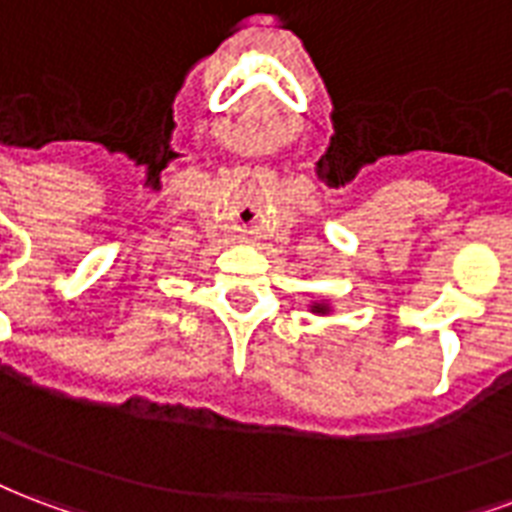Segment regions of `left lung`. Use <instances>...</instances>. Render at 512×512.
<instances>
[{
    "mask_svg": "<svg viewBox=\"0 0 512 512\" xmlns=\"http://www.w3.org/2000/svg\"><path fill=\"white\" fill-rule=\"evenodd\" d=\"M310 313H313V315H332V305H329L326 299H321V302H313V305H310Z\"/></svg>",
    "mask_w": 512,
    "mask_h": 512,
    "instance_id": "8db88e82",
    "label": "left lung"
}]
</instances>
